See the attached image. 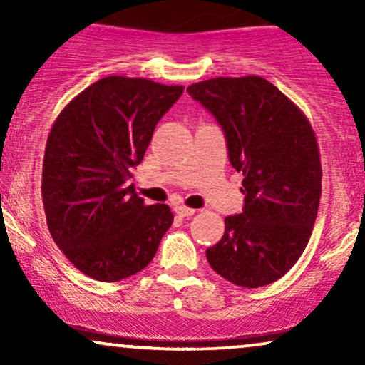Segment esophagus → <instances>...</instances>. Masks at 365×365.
Instances as JSON below:
<instances>
[{
	"label": "esophagus",
	"mask_w": 365,
	"mask_h": 365,
	"mask_svg": "<svg viewBox=\"0 0 365 365\" xmlns=\"http://www.w3.org/2000/svg\"><path fill=\"white\" fill-rule=\"evenodd\" d=\"M175 212L182 217H188V216H194L195 215V209L187 207V206H177L175 207Z\"/></svg>",
	"instance_id": "1"
}]
</instances>
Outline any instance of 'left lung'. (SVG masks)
<instances>
[{"mask_svg":"<svg viewBox=\"0 0 365 365\" xmlns=\"http://www.w3.org/2000/svg\"><path fill=\"white\" fill-rule=\"evenodd\" d=\"M192 99L223 128L245 206L225 217L206 257L233 284L259 288L284 276L307 247L321 199V158L307 116L257 75L192 83Z\"/></svg>","mask_w":365,"mask_h":365,"instance_id":"obj_1","label":"left lung"}]
</instances>
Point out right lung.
Returning <instances> with one entry per match:
<instances>
[{
  "label": "right lung",
  "mask_w": 365,
  "mask_h": 365,
  "mask_svg": "<svg viewBox=\"0 0 365 365\" xmlns=\"http://www.w3.org/2000/svg\"><path fill=\"white\" fill-rule=\"evenodd\" d=\"M183 86L101 78L63 108L46 142L43 204L53 240L98 282H120L153 261L173 223L166 204L137 195L132 170Z\"/></svg>",
  "instance_id": "obj_1"
}]
</instances>
